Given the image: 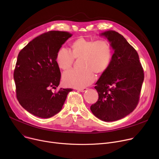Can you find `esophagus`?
Wrapping results in <instances>:
<instances>
[{"instance_id":"esophagus-1","label":"esophagus","mask_w":159,"mask_h":159,"mask_svg":"<svg viewBox=\"0 0 159 159\" xmlns=\"http://www.w3.org/2000/svg\"><path fill=\"white\" fill-rule=\"evenodd\" d=\"M87 89H88L87 88H79V89H78V90L80 91H81V92H84V91H87Z\"/></svg>"}]
</instances>
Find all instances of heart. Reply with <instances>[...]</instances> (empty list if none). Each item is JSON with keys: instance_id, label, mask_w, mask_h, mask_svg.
I'll list each match as a JSON object with an SVG mask.
<instances>
[{"instance_id": "1", "label": "heart", "mask_w": 159, "mask_h": 159, "mask_svg": "<svg viewBox=\"0 0 159 159\" xmlns=\"http://www.w3.org/2000/svg\"><path fill=\"white\" fill-rule=\"evenodd\" d=\"M112 57L113 48L107 40L79 38L71 43L70 52L65 48L58 50L55 62L58 68L66 72L71 69L74 60H80V70L66 73L62 80L66 86L81 88L95 80L94 73L101 75L106 72Z\"/></svg>"}]
</instances>
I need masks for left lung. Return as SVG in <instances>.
<instances>
[{"label":"left lung","mask_w":159,"mask_h":159,"mask_svg":"<svg viewBox=\"0 0 159 159\" xmlns=\"http://www.w3.org/2000/svg\"><path fill=\"white\" fill-rule=\"evenodd\" d=\"M101 35L110 42L114 53L109 68L96 82L98 99L90 109L99 119L111 122L135 109L144 74L137 51L122 35L115 31Z\"/></svg>","instance_id":"obj_1"}]
</instances>
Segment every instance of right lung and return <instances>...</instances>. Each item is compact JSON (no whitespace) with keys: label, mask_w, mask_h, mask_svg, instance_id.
Wrapping results in <instances>:
<instances>
[{"label":"right lung","mask_w":159,"mask_h":159,"mask_svg":"<svg viewBox=\"0 0 159 159\" xmlns=\"http://www.w3.org/2000/svg\"><path fill=\"white\" fill-rule=\"evenodd\" d=\"M72 36L67 31H49L37 37L20 50L13 73L16 93L20 104L32 115L49 118L59 112L73 89L61 88V71L55 56Z\"/></svg>","instance_id":"obj_1"}]
</instances>
